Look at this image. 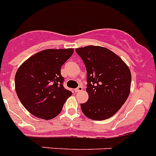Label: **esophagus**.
<instances>
[{
  "label": "esophagus",
  "mask_w": 156,
  "mask_h": 156,
  "mask_svg": "<svg viewBox=\"0 0 156 156\" xmlns=\"http://www.w3.org/2000/svg\"><path fill=\"white\" fill-rule=\"evenodd\" d=\"M82 89H83L82 87H81V86H78V88H75V92H79V91H82Z\"/></svg>",
  "instance_id": "obj_1"
}]
</instances>
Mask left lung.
Wrapping results in <instances>:
<instances>
[{"instance_id":"obj_1","label":"left lung","mask_w":156,"mask_h":156,"mask_svg":"<svg viewBox=\"0 0 156 156\" xmlns=\"http://www.w3.org/2000/svg\"><path fill=\"white\" fill-rule=\"evenodd\" d=\"M87 71L88 100L81 104L86 117L107 119L121 108L130 93L132 75L119 56L105 48L89 45L75 49Z\"/></svg>"}]
</instances>
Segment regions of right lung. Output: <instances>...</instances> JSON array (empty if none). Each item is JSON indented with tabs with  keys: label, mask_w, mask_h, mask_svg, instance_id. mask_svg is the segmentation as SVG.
Masks as SVG:
<instances>
[{
	"label": "right lung",
	"mask_w": 156,
	"mask_h": 156,
	"mask_svg": "<svg viewBox=\"0 0 156 156\" xmlns=\"http://www.w3.org/2000/svg\"><path fill=\"white\" fill-rule=\"evenodd\" d=\"M73 52V48L46 49L19 67L14 78L16 93L30 114L49 120L62 112L72 92L63 86L61 68Z\"/></svg>",
	"instance_id": "1"
}]
</instances>
